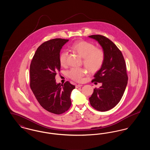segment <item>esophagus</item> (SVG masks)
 <instances>
[{
  "mask_svg": "<svg viewBox=\"0 0 150 150\" xmlns=\"http://www.w3.org/2000/svg\"><path fill=\"white\" fill-rule=\"evenodd\" d=\"M81 86H82V85H81V84H77V85H76V86H75L76 88H78L81 87Z\"/></svg>",
  "mask_w": 150,
  "mask_h": 150,
  "instance_id": "esophagus-1",
  "label": "esophagus"
}]
</instances>
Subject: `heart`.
Returning a JSON list of instances; mask_svg holds the SVG:
<instances>
[{
  "label": "heart",
  "instance_id": "heart-1",
  "mask_svg": "<svg viewBox=\"0 0 150 150\" xmlns=\"http://www.w3.org/2000/svg\"><path fill=\"white\" fill-rule=\"evenodd\" d=\"M71 49L83 58V64L91 72L99 71L102 67L105 58V52L102 49L96 48L93 43L81 40L74 43ZM68 53L63 50L59 56V61L61 66L67 64ZM86 70L83 68H71L67 71V75L74 81L81 82L86 75Z\"/></svg>",
  "mask_w": 150,
  "mask_h": 150
}]
</instances>
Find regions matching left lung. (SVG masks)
Masks as SVG:
<instances>
[{
	"instance_id": "1",
	"label": "left lung",
	"mask_w": 150,
	"mask_h": 150,
	"mask_svg": "<svg viewBox=\"0 0 150 150\" xmlns=\"http://www.w3.org/2000/svg\"><path fill=\"white\" fill-rule=\"evenodd\" d=\"M89 36L98 41L105 55L102 67L92 81L102 85L94 89L89 102L96 110L107 111L117 105L125 90L128 80L126 64L120 50L109 39L100 35Z\"/></svg>"
}]
</instances>
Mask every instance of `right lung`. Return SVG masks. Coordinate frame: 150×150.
I'll return each mask as SVG.
<instances>
[{
  "label": "right lung",
  "instance_id": "obj_1",
  "mask_svg": "<svg viewBox=\"0 0 150 150\" xmlns=\"http://www.w3.org/2000/svg\"><path fill=\"white\" fill-rule=\"evenodd\" d=\"M69 39L57 38L42 44L36 50L30 67V86L41 106L54 114H62L71 105L70 95L75 86L69 81L56 84L60 71L59 53Z\"/></svg>",
  "mask_w": 150,
  "mask_h": 150
}]
</instances>
